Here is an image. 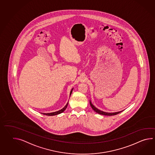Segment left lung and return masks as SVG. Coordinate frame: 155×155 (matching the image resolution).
Instances as JSON below:
<instances>
[{
  "instance_id": "left-lung-1",
  "label": "left lung",
  "mask_w": 155,
  "mask_h": 155,
  "mask_svg": "<svg viewBox=\"0 0 155 155\" xmlns=\"http://www.w3.org/2000/svg\"><path fill=\"white\" fill-rule=\"evenodd\" d=\"M90 105L92 107V108L93 109V110H94L97 114H102V115H105V116H114L116 115L117 114H120V112H122L123 110L121 111H119V112H113V113H108V112H103L102 110H100L98 108H97L96 107H95L93 104L91 102V101L90 100Z\"/></svg>"
}]
</instances>
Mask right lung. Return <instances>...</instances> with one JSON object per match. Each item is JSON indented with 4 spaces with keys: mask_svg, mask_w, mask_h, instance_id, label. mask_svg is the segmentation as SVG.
I'll return each mask as SVG.
<instances>
[{
    "mask_svg": "<svg viewBox=\"0 0 155 155\" xmlns=\"http://www.w3.org/2000/svg\"><path fill=\"white\" fill-rule=\"evenodd\" d=\"M73 90V88L72 89L71 91V92H70L69 96H71V93H72ZM68 102H67V103L66 104V105H65V106L63 107L62 109L60 110H58V111L54 112L47 113V114H46V113H41V114H45V115H46V116H55V115H57V114H62V112H63L65 110V109L67 108V107L68 106Z\"/></svg>",
    "mask_w": 155,
    "mask_h": 155,
    "instance_id": "obj_1",
    "label": "right lung"
}]
</instances>
